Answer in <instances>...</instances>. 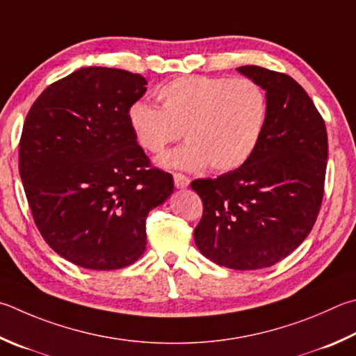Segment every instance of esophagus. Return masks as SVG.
Segmentation results:
<instances>
[{"instance_id": "34e87169", "label": "esophagus", "mask_w": 356, "mask_h": 356, "mask_svg": "<svg viewBox=\"0 0 356 356\" xmlns=\"http://www.w3.org/2000/svg\"><path fill=\"white\" fill-rule=\"evenodd\" d=\"M172 177H174V185H176V188L184 190V188H186V186L190 185V179L186 177V176H184V174L174 172Z\"/></svg>"}]
</instances>
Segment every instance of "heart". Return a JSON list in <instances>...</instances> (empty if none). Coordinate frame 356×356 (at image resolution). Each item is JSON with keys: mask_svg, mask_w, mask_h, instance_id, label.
<instances>
[{"mask_svg": "<svg viewBox=\"0 0 356 356\" xmlns=\"http://www.w3.org/2000/svg\"><path fill=\"white\" fill-rule=\"evenodd\" d=\"M157 99L160 108L134 102L127 120L138 145L152 154L185 134L188 143L160 157L170 168L236 170L252 157L266 129V93L248 77H176L159 90Z\"/></svg>", "mask_w": 356, "mask_h": 356, "instance_id": "heart-1", "label": "heart"}]
</instances>
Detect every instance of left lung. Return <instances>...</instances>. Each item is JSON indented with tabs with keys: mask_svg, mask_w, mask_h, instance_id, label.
<instances>
[{
	"mask_svg": "<svg viewBox=\"0 0 356 356\" xmlns=\"http://www.w3.org/2000/svg\"><path fill=\"white\" fill-rule=\"evenodd\" d=\"M236 70L266 92V129L244 165L191 182L204 204L195 243L219 266L252 270L279 263L312 232L328 141L324 120L293 77L255 65Z\"/></svg>",
	"mask_w": 356,
	"mask_h": 356,
	"instance_id": "8db88e82",
	"label": "left lung"
}]
</instances>
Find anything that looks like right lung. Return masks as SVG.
<instances>
[{
    "instance_id": "1",
    "label": "right lung",
    "mask_w": 356,
    "mask_h": 356,
    "mask_svg": "<svg viewBox=\"0 0 356 356\" xmlns=\"http://www.w3.org/2000/svg\"><path fill=\"white\" fill-rule=\"evenodd\" d=\"M146 83L124 70L81 68L51 83L24 120L18 166L32 218L49 248L81 268L137 261L147 213L174 191L129 126Z\"/></svg>"
}]
</instances>
